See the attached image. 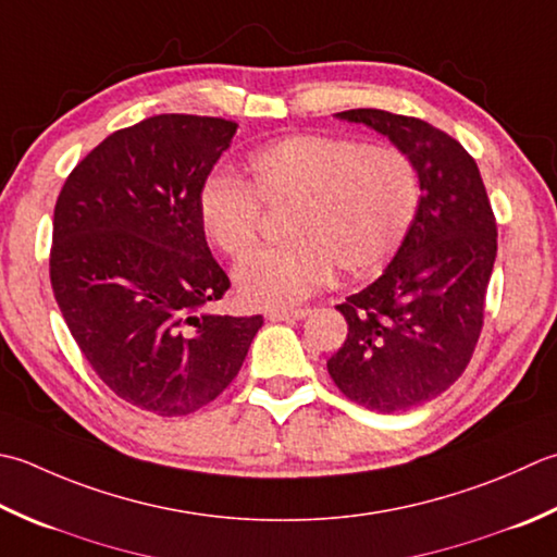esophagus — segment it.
<instances>
[{
	"instance_id": "34e87169",
	"label": "esophagus",
	"mask_w": 557,
	"mask_h": 557,
	"mask_svg": "<svg viewBox=\"0 0 557 557\" xmlns=\"http://www.w3.org/2000/svg\"><path fill=\"white\" fill-rule=\"evenodd\" d=\"M311 313V309H294V311H268L265 315L270 321H299V319H307Z\"/></svg>"
}]
</instances>
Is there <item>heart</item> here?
I'll return each instance as SVG.
<instances>
[{
	"label": "heart",
	"instance_id": "heart-1",
	"mask_svg": "<svg viewBox=\"0 0 557 557\" xmlns=\"http://www.w3.org/2000/svg\"><path fill=\"white\" fill-rule=\"evenodd\" d=\"M250 183L212 176L200 190V220L228 258L259 240L262 207L287 211L285 245L236 268L238 294L260 309L297 307L341 270L369 280L388 265L420 210L416 161L396 145L335 135H294L256 151Z\"/></svg>",
	"mask_w": 557,
	"mask_h": 557
}]
</instances>
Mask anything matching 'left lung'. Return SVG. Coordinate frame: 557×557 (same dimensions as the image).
Returning a JSON list of instances; mask_svg holds the SVG:
<instances>
[{
  "label": "left lung",
  "instance_id": "8db88e82",
  "mask_svg": "<svg viewBox=\"0 0 557 557\" xmlns=\"http://www.w3.org/2000/svg\"><path fill=\"white\" fill-rule=\"evenodd\" d=\"M386 135L420 173V210L396 258L337 311L347 337L329 359L343 396L376 412L418 408L463 374L483 331L497 222L473 157L420 117L335 113Z\"/></svg>",
  "mask_w": 557,
  "mask_h": 557
}]
</instances>
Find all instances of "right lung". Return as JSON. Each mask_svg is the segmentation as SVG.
I'll list each match as a JSON object with an SVG mask.
<instances>
[{"label": "right lung", "instance_id": "add662e5", "mask_svg": "<svg viewBox=\"0 0 557 557\" xmlns=\"http://www.w3.org/2000/svg\"><path fill=\"white\" fill-rule=\"evenodd\" d=\"M236 127L163 113L117 129L76 163L54 205L50 285L62 319L98 379L161 418L220 396L263 325L207 311L232 282L198 202Z\"/></svg>", "mask_w": 557, "mask_h": 557}]
</instances>
